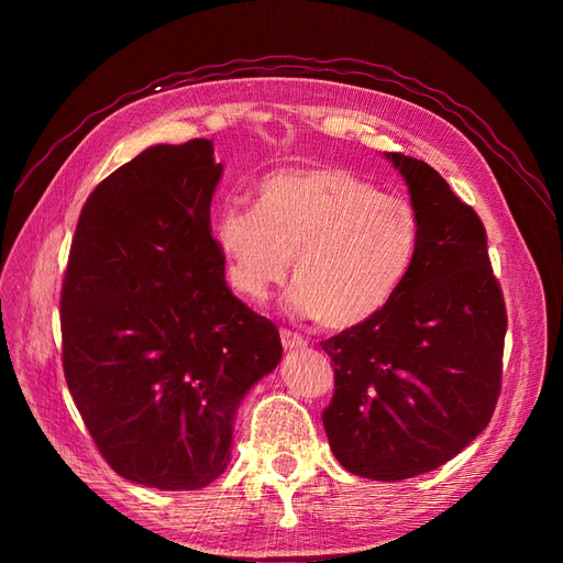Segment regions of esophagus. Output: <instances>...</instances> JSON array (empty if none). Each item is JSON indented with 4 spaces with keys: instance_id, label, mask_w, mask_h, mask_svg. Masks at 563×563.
Listing matches in <instances>:
<instances>
[{
    "instance_id": "esophagus-1",
    "label": "esophagus",
    "mask_w": 563,
    "mask_h": 563,
    "mask_svg": "<svg viewBox=\"0 0 563 563\" xmlns=\"http://www.w3.org/2000/svg\"><path fill=\"white\" fill-rule=\"evenodd\" d=\"M280 342H283V346H285V351H297V349H306V346H308L306 338H301L299 333H291V331H287V329L280 331Z\"/></svg>"
}]
</instances>
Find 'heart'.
I'll return each instance as SVG.
<instances>
[{"instance_id":"b5f03b06","label":"heart","mask_w":563,"mask_h":563,"mask_svg":"<svg viewBox=\"0 0 563 563\" xmlns=\"http://www.w3.org/2000/svg\"><path fill=\"white\" fill-rule=\"evenodd\" d=\"M214 240L230 285L262 301L289 272L287 303L319 327L349 331L386 310L422 242V219L401 196L380 194L340 166L285 168L257 187V210L223 207Z\"/></svg>"}]
</instances>
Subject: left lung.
Segmentation results:
<instances>
[{"instance_id":"1","label":"left lung","mask_w":563,"mask_h":563,"mask_svg":"<svg viewBox=\"0 0 563 563\" xmlns=\"http://www.w3.org/2000/svg\"><path fill=\"white\" fill-rule=\"evenodd\" d=\"M386 159L422 219V242L386 310L321 342L335 367L321 420L349 472L401 482L445 465L488 427L507 308L477 212L429 164L401 153Z\"/></svg>"}]
</instances>
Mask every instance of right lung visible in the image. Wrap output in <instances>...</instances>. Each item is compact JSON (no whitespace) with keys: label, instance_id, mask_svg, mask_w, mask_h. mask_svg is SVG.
Instances as JSON below:
<instances>
[{"label":"right lung","instance_id":"add662e5","mask_svg":"<svg viewBox=\"0 0 563 563\" xmlns=\"http://www.w3.org/2000/svg\"><path fill=\"white\" fill-rule=\"evenodd\" d=\"M214 145H153L88 196L62 289L64 372L128 482L196 490L230 463L236 408L283 358L274 323L225 285L210 225Z\"/></svg>","mask_w":563,"mask_h":563}]
</instances>
